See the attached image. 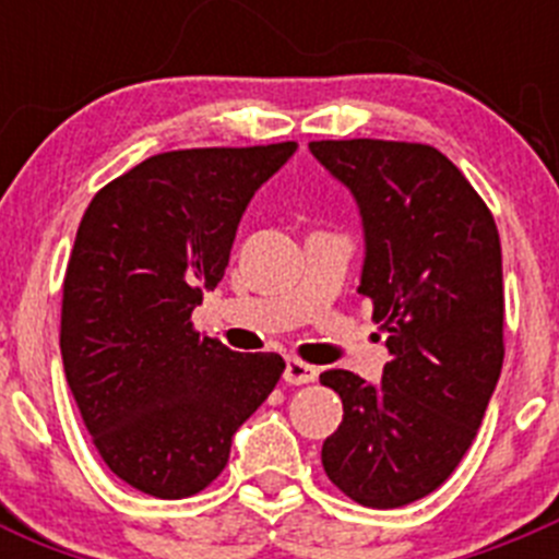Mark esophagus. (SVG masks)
Here are the masks:
<instances>
[{
  "instance_id": "esophagus-1",
  "label": "esophagus",
  "mask_w": 559,
  "mask_h": 559,
  "mask_svg": "<svg viewBox=\"0 0 559 559\" xmlns=\"http://www.w3.org/2000/svg\"><path fill=\"white\" fill-rule=\"evenodd\" d=\"M284 381H286V384H295V386L311 384V381H316V368H313V365L302 362V359L289 357V359H286Z\"/></svg>"
}]
</instances>
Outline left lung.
I'll return each mask as SVG.
<instances>
[{
	"label": "left lung",
	"instance_id": "8db88e82",
	"mask_svg": "<svg viewBox=\"0 0 559 559\" xmlns=\"http://www.w3.org/2000/svg\"><path fill=\"white\" fill-rule=\"evenodd\" d=\"M362 213L359 292L386 332L384 376L326 370L343 421L321 447L326 478L368 509L436 492L471 449L503 368V257L492 211L432 145H308Z\"/></svg>",
	"mask_w": 559,
	"mask_h": 559
}]
</instances>
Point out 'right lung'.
<instances>
[{
	"instance_id": "obj_1",
	"label": "right lung",
	"mask_w": 559,
	"mask_h": 559,
	"mask_svg": "<svg viewBox=\"0 0 559 559\" xmlns=\"http://www.w3.org/2000/svg\"><path fill=\"white\" fill-rule=\"evenodd\" d=\"M297 143L156 154L103 186L78 227L61 297V359L83 425L121 481L202 492L286 362L229 352L191 311L229 264L253 191Z\"/></svg>"
}]
</instances>
